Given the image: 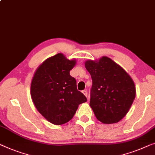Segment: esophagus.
Masks as SVG:
<instances>
[{
    "mask_svg": "<svg viewBox=\"0 0 155 155\" xmlns=\"http://www.w3.org/2000/svg\"><path fill=\"white\" fill-rule=\"evenodd\" d=\"M82 92V94H84L85 96H87V90H83Z\"/></svg>",
    "mask_w": 155,
    "mask_h": 155,
    "instance_id": "esophagus-1",
    "label": "esophagus"
}]
</instances>
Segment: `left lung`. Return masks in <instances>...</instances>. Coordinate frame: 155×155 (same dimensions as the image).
I'll return each instance as SVG.
<instances>
[{
	"label": "left lung",
	"mask_w": 155,
	"mask_h": 155,
	"mask_svg": "<svg viewBox=\"0 0 155 155\" xmlns=\"http://www.w3.org/2000/svg\"><path fill=\"white\" fill-rule=\"evenodd\" d=\"M85 68L92 79L90 106L104 124H114L124 117L136 97L134 82L122 67L110 58L87 60Z\"/></svg>",
	"instance_id": "1"
}]
</instances>
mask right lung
<instances>
[{
    "label": "right lung",
    "mask_w": 155,
    "mask_h": 155,
    "mask_svg": "<svg viewBox=\"0 0 155 155\" xmlns=\"http://www.w3.org/2000/svg\"><path fill=\"white\" fill-rule=\"evenodd\" d=\"M59 53L38 67L31 83V96L38 111L55 125L68 122L73 117L80 104L87 98L77 89L76 80L70 71L76 65Z\"/></svg>",
    "instance_id": "1"
}]
</instances>
